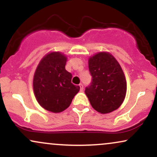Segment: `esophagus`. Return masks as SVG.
Here are the masks:
<instances>
[{"label":"esophagus","instance_id":"1","mask_svg":"<svg viewBox=\"0 0 157 157\" xmlns=\"http://www.w3.org/2000/svg\"><path fill=\"white\" fill-rule=\"evenodd\" d=\"M79 86H80V91H83V85H82V84H80V85H79Z\"/></svg>","mask_w":157,"mask_h":157}]
</instances>
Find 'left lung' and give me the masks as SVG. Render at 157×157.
Returning a JSON list of instances; mask_svg holds the SVG:
<instances>
[{"label":"left lung","instance_id":"8db88e82","mask_svg":"<svg viewBox=\"0 0 157 157\" xmlns=\"http://www.w3.org/2000/svg\"><path fill=\"white\" fill-rule=\"evenodd\" d=\"M92 79L85 93L94 109L108 113L117 109L125 100L127 83L117 60L109 52H99L89 60Z\"/></svg>","mask_w":157,"mask_h":157}]
</instances>
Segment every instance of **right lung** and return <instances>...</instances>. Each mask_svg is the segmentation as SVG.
Segmentation results:
<instances>
[{
	"label": "right lung",
	"mask_w": 157,
	"mask_h": 157,
	"mask_svg": "<svg viewBox=\"0 0 157 157\" xmlns=\"http://www.w3.org/2000/svg\"><path fill=\"white\" fill-rule=\"evenodd\" d=\"M67 57L58 52H51L39 63L33 79L36 100L44 109L54 113L66 109L80 86L71 83L72 75L65 68Z\"/></svg>",
	"instance_id": "add662e5"
}]
</instances>
